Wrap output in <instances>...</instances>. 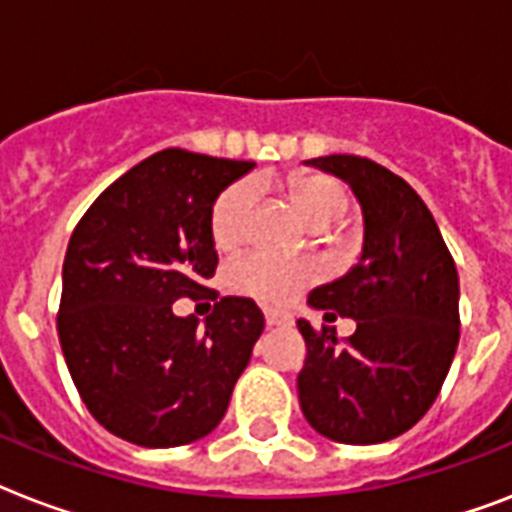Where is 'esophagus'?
Returning a JSON list of instances; mask_svg holds the SVG:
<instances>
[{
    "instance_id": "1",
    "label": "esophagus",
    "mask_w": 512,
    "mask_h": 512,
    "mask_svg": "<svg viewBox=\"0 0 512 512\" xmlns=\"http://www.w3.org/2000/svg\"><path fill=\"white\" fill-rule=\"evenodd\" d=\"M289 316L281 311H265V324L268 327H281V324H287Z\"/></svg>"
}]
</instances>
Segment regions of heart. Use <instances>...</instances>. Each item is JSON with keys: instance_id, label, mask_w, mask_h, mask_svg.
Returning a JSON list of instances; mask_svg holds the SVG:
<instances>
[{"instance_id": "1", "label": "heart", "mask_w": 512, "mask_h": 512, "mask_svg": "<svg viewBox=\"0 0 512 512\" xmlns=\"http://www.w3.org/2000/svg\"><path fill=\"white\" fill-rule=\"evenodd\" d=\"M289 199L297 215L308 225L337 223L350 207L348 188L335 177H295L289 188ZM255 209V188L247 180L228 185L212 204L209 231L217 249L231 252L247 239L249 220ZM231 287L239 295H247L263 305H284L295 300L313 279V268L303 260L255 252L231 265Z\"/></svg>"}]
</instances>
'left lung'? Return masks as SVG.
<instances>
[{
    "label": "left lung",
    "mask_w": 512,
    "mask_h": 512,
    "mask_svg": "<svg viewBox=\"0 0 512 512\" xmlns=\"http://www.w3.org/2000/svg\"><path fill=\"white\" fill-rule=\"evenodd\" d=\"M311 167L350 185L364 244L356 265L321 284L308 305L324 321H356L348 345L332 327L297 319L305 337L300 409L337 444H382L422 420L460 342V279L436 220L404 177L361 156L332 154Z\"/></svg>",
    "instance_id": "1"
}]
</instances>
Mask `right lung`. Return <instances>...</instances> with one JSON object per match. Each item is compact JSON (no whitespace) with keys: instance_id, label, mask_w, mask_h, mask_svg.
I'll return each instance as SVG.
<instances>
[{"instance_id":"right-lung-1","label":"right lung","mask_w":512,"mask_h":512,"mask_svg":"<svg viewBox=\"0 0 512 512\" xmlns=\"http://www.w3.org/2000/svg\"><path fill=\"white\" fill-rule=\"evenodd\" d=\"M255 162L167 148L124 172L79 220L63 260L58 337L90 414L148 449L199 441L220 425L265 319L220 297L204 325L175 317L180 296H212L209 215Z\"/></svg>"}]
</instances>
